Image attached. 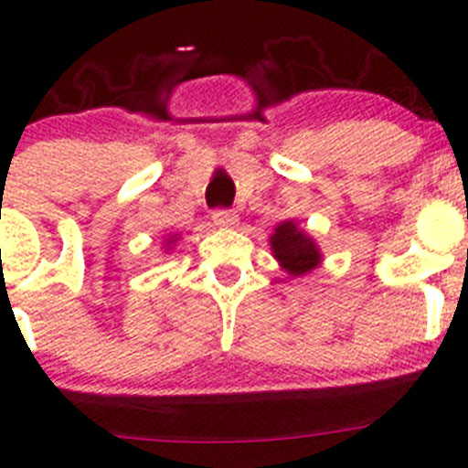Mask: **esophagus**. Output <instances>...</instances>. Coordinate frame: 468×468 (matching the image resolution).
Segmentation results:
<instances>
[{"mask_svg": "<svg viewBox=\"0 0 468 468\" xmlns=\"http://www.w3.org/2000/svg\"><path fill=\"white\" fill-rule=\"evenodd\" d=\"M212 221H215L217 226H235L238 224V215H235V210H230V207H217V210L212 212Z\"/></svg>", "mask_w": 468, "mask_h": 468, "instance_id": "obj_1", "label": "esophagus"}]
</instances>
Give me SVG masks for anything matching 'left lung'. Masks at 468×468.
I'll return each instance as SVG.
<instances>
[{
  "label": "left lung",
  "mask_w": 468,
  "mask_h": 468,
  "mask_svg": "<svg viewBox=\"0 0 468 468\" xmlns=\"http://www.w3.org/2000/svg\"><path fill=\"white\" fill-rule=\"evenodd\" d=\"M271 249L282 269H287L292 276H303L322 262L314 242L303 230L296 229L294 221H282L278 226L276 233L271 235Z\"/></svg>",
  "instance_id": "8db88e82"
}]
</instances>
